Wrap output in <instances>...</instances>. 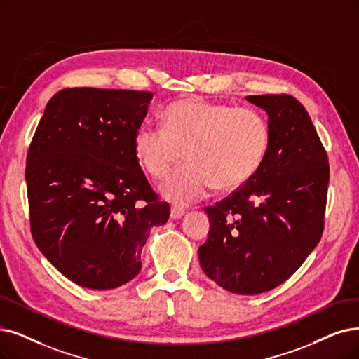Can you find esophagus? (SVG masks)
<instances>
[{
    "label": "esophagus",
    "mask_w": 359,
    "mask_h": 359,
    "mask_svg": "<svg viewBox=\"0 0 359 359\" xmlns=\"http://www.w3.org/2000/svg\"><path fill=\"white\" fill-rule=\"evenodd\" d=\"M184 213H185V210H184L182 208L172 206V208H170V219H174V221L181 219V218L184 217Z\"/></svg>",
    "instance_id": "esophagus-1"
}]
</instances>
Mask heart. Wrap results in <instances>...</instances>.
<instances>
[{
	"instance_id": "1",
	"label": "heart",
	"mask_w": 359,
	"mask_h": 359,
	"mask_svg": "<svg viewBox=\"0 0 359 359\" xmlns=\"http://www.w3.org/2000/svg\"><path fill=\"white\" fill-rule=\"evenodd\" d=\"M165 126L141 123L134 150L141 166L154 180H162V196L178 206L206 198L213 185L233 190L248 182L265 163L272 141L266 114L252 106L210 103L185 98L163 111Z\"/></svg>"
}]
</instances>
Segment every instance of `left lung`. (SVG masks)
I'll list each match as a JSON object with an SVG mask.
<instances>
[{"mask_svg": "<svg viewBox=\"0 0 359 359\" xmlns=\"http://www.w3.org/2000/svg\"><path fill=\"white\" fill-rule=\"evenodd\" d=\"M246 100L268 113L271 149L248 182L205 208L210 229L198 261L222 289L257 294L290 278L318 245L330 168L309 114L294 97Z\"/></svg>", "mask_w": 359, "mask_h": 359, "instance_id": "left-lung-1", "label": "left lung"}]
</instances>
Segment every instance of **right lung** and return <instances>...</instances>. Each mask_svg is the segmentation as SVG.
Instances as JSON below:
<instances>
[{"instance_id": "1", "label": "right lung", "mask_w": 359, "mask_h": 359, "mask_svg": "<svg viewBox=\"0 0 359 359\" xmlns=\"http://www.w3.org/2000/svg\"><path fill=\"white\" fill-rule=\"evenodd\" d=\"M151 98L150 91L65 88L47 103L27 151L32 237L82 287L109 290L133 280L151 226L169 218L134 150Z\"/></svg>"}]
</instances>
